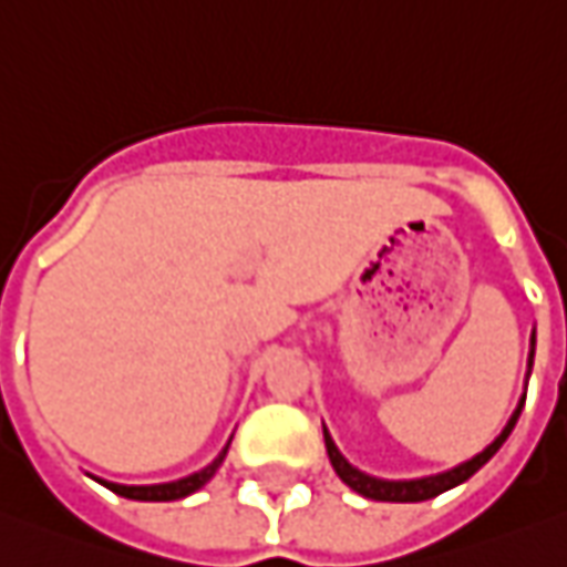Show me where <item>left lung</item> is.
<instances>
[{
    "mask_svg": "<svg viewBox=\"0 0 567 567\" xmlns=\"http://www.w3.org/2000/svg\"><path fill=\"white\" fill-rule=\"evenodd\" d=\"M530 361H534V336H530ZM522 408H525V401H518V408H515V413L509 416L506 429H503L497 439L487 444L482 454H475L472 460H466V463L454 466V470L439 472V475H425V478H410V482L373 478V475H367V472L354 470L349 460L339 454V447L333 444V439H330V432H327V429H323V441H327V456H330V463H333L336 475H339L351 491H358L361 497L382 499V503H420V499H432V497H439V494H444V491H451V487L463 485L466 478H472L475 472L482 470L487 460L503 447V441L509 439V432H513L515 423H518V413H522Z\"/></svg>",
    "mask_w": 567,
    "mask_h": 567,
    "instance_id": "obj_1",
    "label": "left lung"
}]
</instances>
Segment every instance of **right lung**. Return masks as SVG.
Instances as JSON below:
<instances>
[{
	"mask_svg": "<svg viewBox=\"0 0 567 567\" xmlns=\"http://www.w3.org/2000/svg\"><path fill=\"white\" fill-rule=\"evenodd\" d=\"M231 444V441H228ZM228 444H225V451L206 466V470L194 472V475H187V478H178V482H166V485H113V482H101V485H107L113 494H120V497H128V499H147V503H166V499H182L187 494H194V491H200L216 470L221 466V460L228 454Z\"/></svg>",
	"mask_w": 567,
	"mask_h": 567,
	"instance_id": "right-lung-1",
	"label": "right lung"
}]
</instances>
